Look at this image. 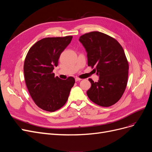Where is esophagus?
Returning a JSON list of instances; mask_svg holds the SVG:
<instances>
[{
    "label": "esophagus",
    "instance_id": "34e87169",
    "mask_svg": "<svg viewBox=\"0 0 152 152\" xmlns=\"http://www.w3.org/2000/svg\"><path fill=\"white\" fill-rule=\"evenodd\" d=\"M82 80V79H80V78H79V77H76V78H75V81H76V82L80 81V80Z\"/></svg>",
    "mask_w": 152,
    "mask_h": 152
}]
</instances>
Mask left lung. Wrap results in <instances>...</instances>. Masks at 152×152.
Listing matches in <instances>:
<instances>
[{"label":"left lung","mask_w":152,"mask_h":152,"mask_svg":"<svg viewBox=\"0 0 152 152\" xmlns=\"http://www.w3.org/2000/svg\"><path fill=\"white\" fill-rule=\"evenodd\" d=\"M88 58V66L99 76L98 82L91 79L89 98L101 107H108L121 98L126 90L129 63L118 41L99 31H91L80 37Z\"/></svg>","instance_id":"obj_1"}]
</instances>
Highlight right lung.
Segmentation results:
<instances>
[{"label":"right lung","mask_w":152,"mask_h":152,"mask_svg":"<svg viewBox=\"0 0 152 152\" xmlns=\"http://www.w3.org/2000/svg\"><path fill=\"white\" fill-rule=\"evenodd\" d=\"M72 37L42 39L32 45L26 56L23 70L27 89L35 103L45 111L53 112L63 107L75 84L73 77L62 80L53 72Z\"/></svg>","instance_id":"right-lung-1"}]
</instances>
